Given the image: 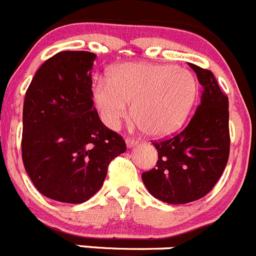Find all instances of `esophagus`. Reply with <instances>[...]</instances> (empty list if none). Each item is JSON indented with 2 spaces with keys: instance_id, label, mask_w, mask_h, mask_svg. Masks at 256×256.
Returning a JSON list of instances; mask_svg holds the SVG:
<instances>
[{
  "instance_id": "34e87169",
  "label": "esophagus",
  "mask_w": 256,
  "mask_h": 256,
  "mask_svg": "<svg viewBox=\"0 0 256 256\" xmlns=\"http://www.w3.org/2000/svg\"><path fill=\"white\" fill-rule=\"evenodd\" d=\"M138 141L135 140V138H126V146H128V148H132V146L138 145Z\"/></svg>"
}]
</instances>
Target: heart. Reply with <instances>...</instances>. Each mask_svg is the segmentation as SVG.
<instances>
[{
	"label": "heart",
	"mask_w": 256,
	"mask_h": 256,
	"mask_svg": "<svg viewBox=\"0 0 256 256\" xmlns=\"http://www.w3.org/2000/svg\"><path fill=\"white\" fill-rule=\"evenodd\" d=\"M92 95L102 122L118 130L130 116L152 136L175 132L190 114L198 96L192 72L182 68L130 62L118 66L110 80L98 78Z\"/></svg>",
	"instance_id": "b5f03b06"
}]
</instances>
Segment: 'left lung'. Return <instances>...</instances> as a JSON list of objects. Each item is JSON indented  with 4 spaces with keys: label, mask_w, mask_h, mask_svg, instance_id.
Listing matches in <instances>:
<instances>
[{
    "label": "left lung",
    "mask_w": 256,
    "mask_h": 256,
    "mask_svg": "<svg viewBox=\"0 0 256 256\" xmlns=\"http://www.w3.org/2000/svg\"><path fill=\"white\" fill-rule=\"evenodd\" d=\"M202 86L190 122L170 138L155 141L156 168L141 175L148 192L168 204H188L212 190L230 152L229 100L210 70L190 64Z\"/></svg>",
    "instance_id": "1"
}]
</instances>
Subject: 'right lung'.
Wrapping results in <instances>:
<instances>
[{
	"label": "right lung",
	"mask_w": 256,
	"mask_h": 256,
	"mask_svg": "<svg viewBox=\"0 0 256 256\" xmlns=\"http://www.w3.org/2000/svg\"><path fill=\"white\" fill-rule=\"evenodd\" d=\"M96 54L62 51L37 70L24 102L22 161L37 190L81 204L100 190L124 138L98 118L91 68Z\"/></svg>",
	"instance_id": "obj_1"
}]
</instances>
